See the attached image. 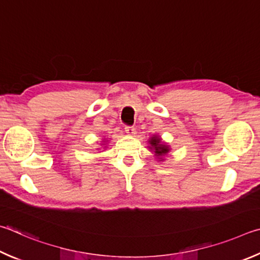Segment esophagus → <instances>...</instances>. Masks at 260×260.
<instances>
[{"label":"esophagus","mask_w":260,"mask_h":260,"mask_svg":"<svg viewBox=\"0 0 260 260\" xmlns=\"http://www.w3.org/2000/svg\"><path fill=\"white\" fill-rule=\"evenodd\" d=\"M124 130H125V133H126L127 135H130V136L136 135V129H135L134 126H125Z\"/></svg>","instance_id":"esophagus-1"}]
</instances>
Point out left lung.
Wrapping results in <instances>:
<instances>
[{"label": "left lung", "mask_w": 260, "mask_h": 260, "mask_svg": "<svg viewBox=\"0 0 260 260\" xmlns=\"http://www.w3.org/2000/svg\"><path fill=\"white\" fill-rule=\"evenodd\" d=\"M148 143L151 144V146H148L149 149L154 151V153H155L156 156H165L166 154L170 151L169 146H168V145H166V144H162L161 138L157 137V136H155V135H154L153 137L148 140Z\"/></svg>", "instance_id": "1"}]
</instances>
